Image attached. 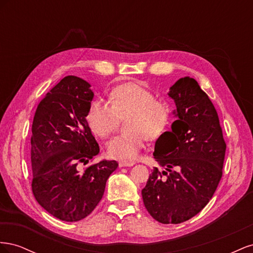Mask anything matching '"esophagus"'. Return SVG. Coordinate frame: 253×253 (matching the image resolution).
<instances>
[{"label":"esophagus","mask_w":253,"mask_h":253,"mask_svg":"<svg viewBox=\"0 0 253 253\" xmlns=\"http://www.w3.org/2000/svg\"><path fill=\"white\" fill-rule=\"evenodd\" d=\"M135 165V162H132V160H120L119 162V167H132Z\"/></svg>","instance_id":"obj_1"}]
</instances>
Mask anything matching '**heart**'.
<instances>
[{
    "instance_id": "heart-1",
    "label": "heart",
    "mask_w": 253,
    "mask_h": 253,
    "mask_svg": "<svg viewBox=\"0 0 253 253\" xmlns=\"http://www.w3.org/2000/svg\"><path fill=\"white\" fill-rule=\"evenodd\" d=\"M126 118L127 131L108 143L109 155L114 158L131 159L143 148L145 140L156 138L164 132L170 118L168 106L155 100V95L138 83L127 82L115 86L109 95V103L91 102L86 121L96 135L111 136Z\"/></svg>"
}]
</instances>
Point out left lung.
<instances>
[{"label": "left lung", "instance_id": "left-lung-1", "mask_svg": "<svg viewBox=\"0 0 253 253\" xmlns=\"http://www.w3.org/2000/svg\"><path fill=\"white\" fill-rule=\"evenodd\" d=\"M177 120L156 140L154 168L141 193L145 209L162 224H180L209 203L223 175L226 142L218 115L193 78L170 88Z\"/></svg>", "mask_w": 253, "mask_h": 253}]
</instances>
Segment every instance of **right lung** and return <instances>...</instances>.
I'll list each match as a JSON object with an SVG mask.
<instances>
[{
    "mask_svg": "<svg viewBox=\"0 0 253 253\" xmlns=\"http://www.w3.org/2000/svg\"><path fill=\"white\" fill-rule=\"evenodd\" d=\"M89 84L67 76L38 105L32 126V189L43 208L61 220L78 221L101 201L116 160L82 170L98 154L86 114L94 93Z\"/></svg>",
    "mask_w": 253,
    "mask_h": 253,
    "instance_id": "right-lung-1",
    "label": "right lung"
}]
</instances>
